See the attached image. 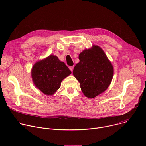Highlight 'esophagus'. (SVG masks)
Listing matches in <instances>:
<instances>
[{
  "label": "esophagus",
  "instance_id": "1",
  "mask_svg": "<svg viewBox=\"0 0 146 146\" xmlns=\"http://www.w3.org/2000/svg\"><path fill=\"white\" fill-rule=\"evenodd\" d=\"M69 69L72 72V71H73V70L74 66H69Z\"/></svg>",
  "mask_w": 146,
  "mask_h": 146
}]
</instances>
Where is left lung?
I'll return each instance as SVG.
<instances>
[{
	"label": "left lung",
	"mask_w": 146,
	"mask_h": 146,
	"mask_svg": "<svg viewBox=\"0 0 146 146\" xmlns=\"http://www.w3.org/2000/svg\"><path fill=\"white\" fill-rule=\"evenodd\" d=\"M78 59L80 62L74 68L73 75L79 81L85 96L94 98L110 86L113 67L105 53L97 46L83 51Z\"/></svg>",
	"instance_id": "left-lung-1"
}]
</instances>
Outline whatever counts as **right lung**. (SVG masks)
<instances>
[{
    "label": "right lung",
    "mask_w": 146,
    "mask_h": 146,
    "mask_svg": "<svg viewBox=\"0 0 146 146\" xmlns=\"http://www.w3.org/2000/svg\"><path fill=\"white\" fill-rule=\"evenodd\" d=\"M71 73L64 62L51 55L34 65L32 77L37 88L46 95H51L60 88L61 81Z\"/></svg>",
    "instance_id": "obj_1"
}]
</instances>
